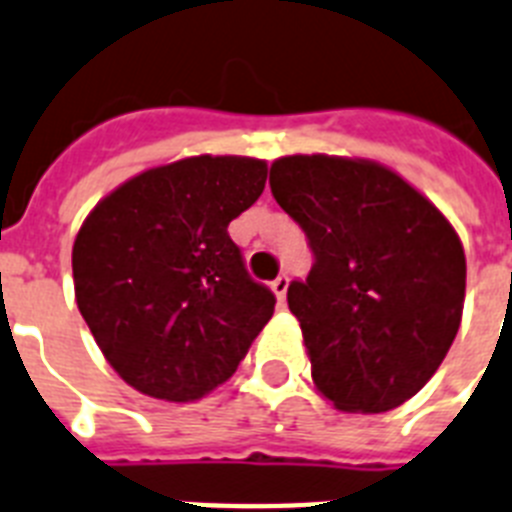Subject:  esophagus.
<instances>
[{
    "label": "esophagus",
    "instance_id": "obj_1",
    "mask_svg": "<svg viewBox=\"0 0 512 512\" xmlns=\"http://www.w3.org/2000/svg\"><path fill=\"white\" fill-rule=\"evenodd\" d=\"M287 285H290V280H287V274H280L277 280L272 282V290L274 295H277V301H285V295H287Z\"/></svg>",
    "mask_w": 512,
    "mask_h": 512
}]
</instances>
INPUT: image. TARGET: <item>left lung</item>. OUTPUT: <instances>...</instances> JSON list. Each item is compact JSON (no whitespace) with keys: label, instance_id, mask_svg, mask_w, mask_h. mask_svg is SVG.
Instances as JSON below:
<instances>
[{"label":"left lung","instance_id":"obj_1","mask_svg":"<svg viewBox=\"0 0 512 512\" xmlns=\"http://www.w3.org/2000/svg\"><path fill=\"white\" fill-rule=\"evenodd\" d=\"M277 204L306 232L314 266L290 282L316 390L348 413L411 400L445 361L466 298V253L445 214L369 159L282 156Z\"/></svg>","mask_w":512,"mask_h":512}]
</instances>
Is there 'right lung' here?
<instances>
[{"mask_svg":"<svg viewBox=\"0 0 512 512\" xmlns=\"http://www.w3.org/2000/svg\"><path fill=\"white\" fill-rule=\"evenodd\" d=\"M266 183L251 156H188L101 198L73 246L75 301L130 387L156 400L204 398L235 374L274 314L227 225Z\"/></svg>","mask_w":512,"mask_h":512,"instance_id":"add662e5","label":"right lung"}]
</instances>
